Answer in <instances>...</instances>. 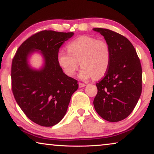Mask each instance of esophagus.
Here are the masks:
<instances>
[{"instance_id":"esophagus-1","label":"esophagus","mask_w":154,"mask_h":154,"mask_svg":"<svg viewBox=\"0 0 154 154\" xmlns=\"http://www.w3.org/2000/svg\"><path fill=\"white\" fill-rule=\"evenodd\" d=\"M86 85L85 84H84V83H82V82H79V88H83V87H85V86Z\"/></svg>"}]
</instances>
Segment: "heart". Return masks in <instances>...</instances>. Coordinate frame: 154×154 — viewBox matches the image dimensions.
Returning <instances> with one entry per match:
<instances>
[{"instance_id": "1", "label": "heart", "mask_w": 154, "mask_h": 154, "mask_svg": "<svg viewBox=\"0 0 154 154\" xmlns=\"http://www.w3.org/2000/svg\"><path fill=\"white\" fill-rule=\"evenodd\" d=\"M68 52L60 51L57 62L68 76H73L80 65V79H99L108 72L110 63V46L103 40L82 35L68 44Z\"/></svg>"}]
</instances>
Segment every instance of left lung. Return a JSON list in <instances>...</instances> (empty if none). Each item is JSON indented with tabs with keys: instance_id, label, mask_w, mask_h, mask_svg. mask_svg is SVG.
Wrapping results in <instances>:
<instances>
[{
	"instance_id": "left-lung-1",
	"label": "left lung",
	"mask_w": 154,
	"mask_h": 154,
	"mask_svg": "<svg viewBox=\"0 0 154 154\" xmlns=\"http://www.w3.org/2000/svg\"><path fill=\"white\" fill-rule=\"evenodd\" d=\"M93 30L104 37L111 54L108 72L96 84L94 106L106 121L119 122L132 112L141 95V64L134 46L123 35L106 28Z\"/></svg>"
}]
</instances>
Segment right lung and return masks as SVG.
<instances>
[{"instance_id": "add662e5", "label": "right lung", "mask_w": 154, "mask_h": 154, "mask_svg": "<svg viewBox=\"0 0 154 154\" xmlns=\"http://www.w3.org/2000/svg\"><path fill=\"white\" fill-rule=\"evenodd\" d=\"M73 35L53 30L37 32L19 46L12 60L11 78L14 99L29 119L40 126L59 123L79 88L76 80L66 75L57 62L60 48ZM35 52L41 53L44 59L39 70L33 69L28 62Z\"/></svg>"}]
</instances>
